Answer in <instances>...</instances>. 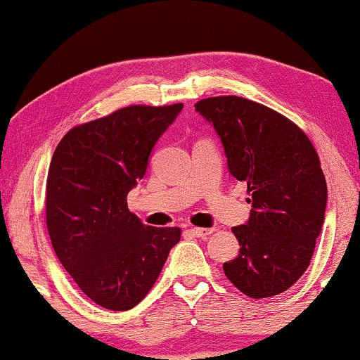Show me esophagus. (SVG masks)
Instances as JSON below:
<instances>
[{
	"mask_svg": "<svg viewBox=\"0 0 360 360\" xmlns=\"http://www.w3.org/2000/svg\"><path fill=\"white\" fill-rule=\"evenodd\" d=\"M190 234H193L195 238H206V236L213 234L214 229H206V228H190Z\"/></svg>",
	"mask_w": 360,
	"mask_h": 360,
	"instance_id": "1",
	"label": "esophagus"
}]
</instances>
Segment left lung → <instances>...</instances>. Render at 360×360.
I'll list each match as a JSON object with an SVG mask.
<instances>
[{"label": "left lung", "mask_w": 360, "mask_h": 360, "mask_svg": "<svg viewBox=\"0 0 360 360\" xmlns=\"http://www.w3.org/2000/svg\"><path fill=\"white\" fill-rule=\"evenodd\" d=\"M195 110L213 122L252 206L233 228L240 249L224 262L226 277L250 298L283 293L308 269L321 233L328 188L318 152L302 127L248 98H205Z\"/></svg>", "instance_id": "left-lung-1"}]
</instances>
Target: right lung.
<instances>
[{
  "label": "right lung",
  "mask_w": 360,
  "mask_h": 360,
  "mask_svg": "<svg viewBox=\"0 0 360 360\" xmlns=\"http://www.w3.org/2000/svg\"><path fill=\"white\" fill-rule=\"evenodd\" d=\"M184 103L131 105L72 127L53 152L46 223L63 269L91 302L134 308L159 278L180 228L146 226L127 208L152 147Z\"/></svg>",
  "instance_id": "1"
}]
</instances>
